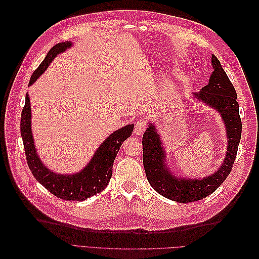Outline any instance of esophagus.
<instances>
[{
    "label": "esophagus",
    "instance_id": "obj_1",
    "mask_svg": "<svg viewBox=\"0 0 259 259\" xmlns=\"http://www.w3.org/2000/svg\"><path fill=\"white\" fill-rule=\"evenodd\" d=\"M146 128H147V122L145 120H139L135 125L134 133L138 136H142L145 133Z\"/></svg>",
    "mask_w": 259,
    "mask_h": 259
}]
</instances>
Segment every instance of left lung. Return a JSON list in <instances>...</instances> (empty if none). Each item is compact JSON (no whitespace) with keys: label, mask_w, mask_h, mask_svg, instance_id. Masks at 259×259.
I'll use <instances>...</instances> for the list:
<instances>
[{"label":"left lung","mask_w":259,"mask_h":259,"mask_svg":"<svg viewBox=\"0 0 259 259\" xmlns=\"http://www.w3.org/2000/svg\"><path fill=\"white\" fill-rule=\"evenodd\" d=\"M211 66L213 72L209 76L208 84L199 93H194L192 97L213 108L221 115L225 124L227 151L222 165L213 174L203 178L178 176L176 171L168 167L165 148L154 123L149 122L143 136V160L149 184L163 197L179 203L199 201L213 193L230 174L238 152L242 123L237 92L224 71L221 62L213 54Z\"/></svg>","instance_id":"obj_1"}]
</instances>
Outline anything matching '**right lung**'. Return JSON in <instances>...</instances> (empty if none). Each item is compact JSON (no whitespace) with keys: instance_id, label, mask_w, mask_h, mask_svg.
<instances>
[{"instance_id":"add662e5","label":"right lung","mask_w":259,"mask_h":259,"mask_svg":"<svg viewBox=\"0 0 259 259\" xmlns=\"http://www.w3.org/2000/svg\"><path fill=\"white\" fill-rule=\"evenodd\" d=\"M73 43L66 41L58 43L51 49L41 65L31 75L29 86L32 85L49 68L52 61L59 54L71 49ZM31 105L29 94L26 95V104L21 112L20 133L25 147L28 166L35 179L51 193L59 199L67 201H84L103 191L108 186L112 176L113 162L121 145L126 140L134 130V124H127L124 127L114 131L104 143H101L92 156L90 162L73 174H59L49 168L37 154L34 138L31 127Z\"/></svg>"}]
</instances>
